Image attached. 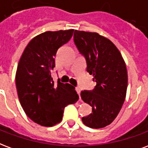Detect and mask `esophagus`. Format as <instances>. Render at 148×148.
I'll return each mask as SVG.
<instances>
[{
  "instance_id": "1",
  "label": "esophagus",
  "mask_w": 148,
  "mask_h": 148,
  "mask_svg": "<svg viewBox=\"0 0 148 148\" xmlns=\"http://www.w3.org/2000/svg\"><path fill=\"white\" fill-rule=\"evenodd\" d=\"M75 90H76V92L79 95V96L80 95V88L79 87H75Z\"/></svg>"
}]
</instances>
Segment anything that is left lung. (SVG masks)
Segmentation results:
<instances>
[{"label":"left lung","instance_id":"left-lung-1","mask_svg":"<svg viewBox=\"0 0 148 148\" xmlns=\"http://www.w3.org/2000/svg\"><path fill=\"white\" fill-rule=\"evenodd\" d=\"M74 42L87 61V71L96 86L82 90L81 99L92 107V113L82 118L85 125L101 129L114 121L126 96L128 73L125 63L110 40L95 32L75 31Z\"/></svg>","mask_w":148,"mask_h":148}]
</instances>
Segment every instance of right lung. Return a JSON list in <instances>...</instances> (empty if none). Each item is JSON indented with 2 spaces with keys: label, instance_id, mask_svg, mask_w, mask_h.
<instances>
[{
  "label": "right lung",
  "instance_id": "right-lung-1",
  "mask_svg": "<svg viewBox=\"0 0 148 148\" xmlns=\"http://www.w3.org/2000/svg\"><path fill=\"white\" fill-rule=\"evenodd\" d=\"M73 32L70 29L38 34L19 59L16 73L19 102L27 117L40 125L50 127L61 122L65 106L78 101L75 87L60 81L55 84L51 77L57 52Z\"/></svg>",
  "mask_w": 148,
  "mask_h": 148
}]
</instances>
